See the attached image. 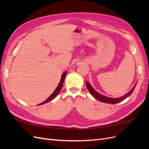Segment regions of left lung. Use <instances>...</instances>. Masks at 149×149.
Returning <instances> with one entry per match:
<instances>
[{"label": "left lung", "mask_w": 149, "mask_h": 149, "mask_svg": "<svg viewBox=\"0 0 149 149\" xmlns=\"http://www.w3.org/2000/svg\"><path fill=\"white\" fill-rule=\"evenodd\" d=\"M136 84H135L134 86L133 87V88L130 90V91L124 95V96L121 97H118V98H111V97H106L104 96H102L101 94H99L97 92H96L95 90H94L91 85L89 84V83L88 82H86V86L87 88L88 89V91H89V93L92 94V96L93 97H95L96 99H97V100L100 101L101 102H105V103H110V104H116L118 102H119L122 101L124 100L125 98H127V97H129L130 95H131L132 93H133L135 87H136Z\"/></svg>", "instance_id": "8db88e82"}]
</instances>
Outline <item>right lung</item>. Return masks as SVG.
Returning a JSON list of instances; mask_svg holds the SVG:
<instances>
[{"label": "right lung", "instance_id": "add662e5", "mask_svg": "<svg viewBox=\"0 0 149 149\" xmlns=\"http://www.w3.org/2000/svg\"><path fill=\"white\" fill-rule=\"evenodd\" d=\"M66 72H65V73H63V74L62 75L61 80H60V82L59 84L58 85V86L56 88V89L55 90V91H54V92L51 94L50 96H49V97L47 99V100H46L44 102L40 103L39 105H42V104H45V103H47V102H48L49 101H50L51 100H53V99H54L57 96V94L60 93V91H61V88L63 87V82H64L65 78V76H66Z\"/></svg>", "mask_w": 149, "mask_h": 149}]
</instances>
